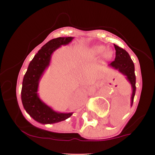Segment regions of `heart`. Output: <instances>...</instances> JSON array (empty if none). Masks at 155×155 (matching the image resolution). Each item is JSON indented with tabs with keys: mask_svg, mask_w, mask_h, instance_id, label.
<instances>
[{
	"mask_svg": "<svg viewBox=\"0 0 155 155\" xmlns=\"http://www.w3.org/2000/svg\"><path fill=\"white\" fill-rule=\"evenodd\" d=\"M90 53L94 56H100L104 54L103 57L105 59H109L112 56V52L110 50L106 51V47L104 46H95L90 50Z\"/></svg>",
	"mask_w": 155,
	"mask_h": 155,
	"instance_id": "1",
	"label": "heart"
}]
</instances>
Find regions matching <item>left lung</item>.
Wrapping results in <instances>:
<instances>
[{"label":"left lung","mask_w":155,"mask_h":155,"mask_svg":"<svg viewBox=\"0 0 155 155\" xmlns=\"http://www.w3.org/2000/svg\"><path fill=\"white\" fill-rule=\"evenodd\" d=\"M114 47L115 49V58L113 61L111 62L109 65L125 75L127 79L131 84L133 89L132 97H131V106H132L136 93V75L134 64L126 50L115 44Z\"/></svg>","instance_id":"obj_1"}]
</instances>
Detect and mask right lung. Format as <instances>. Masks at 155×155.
<instances>
[{"label": "right lung", "mask_w": 155, "mask_h": 155, "mask_svg": "<svg viewBox=\"0 0 155 155\" xmlns=\"http://www.w3.org/2000/svg\"><path fill=\"white\" fill-rule=\"evenodd\" d=\"M73 37H58L46 43L35 54L29 64L25 74L21 88V101L26 112L38 122L42 124H53L70 118V113H58L43 104L37 96V88L40 78L49 64L53 51L61 45H67Z\"/></svg>", "instance_id": "add662e5"}]
</instances>
